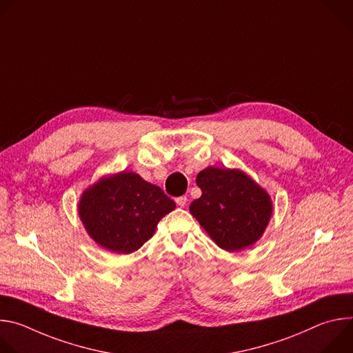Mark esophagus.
Segmentation results:
<instances>
[{"label":"esophagus","mask_w":353,"mask_h":353,"mask_svg":"<svg viewBox=\"0 0 353 353\" xmlns=\"http://www.w3.org/2000/svg\"><path fill=\"white\" fill-rule=\"evenodd\" d=\"M176 204L180 207V208H184L187 205V196L185 195H181L179 198H176Z\"/></svg>","instance_id":"obj_1"}]
</instances>
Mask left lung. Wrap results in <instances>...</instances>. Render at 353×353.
<instances>
[{
  "instance_id": "obj_1",
  "label": "left lung",
  "mask_w": 353,
  "mask_h": 353,
  "mask_svg": "<svg viewBox=\"0 0 353 353\" xmlns=\"http://www.w3.org/2000/svg\"><path fill=\"white\" fill-rule=\"evenodd\" d=\"M195 181L203 194L192 201L190 212L221 248L239 251L263 236L272 203L253 179L237 169L210 166Z\"/></svg>"
}]
</instances>
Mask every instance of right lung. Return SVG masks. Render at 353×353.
<instances>
[{"mask_svg":"<svg viewBox=\"0 0 353 353\" xmlns=\"http://www.w3.org/2000/svg\"><path fill=\"white\" fill-rule=\"evenodd\" d=\"M176 208L161 187L121 172L86 188L78 214L88 234L103 248L130 254L154 236L159 221Z\"/></svg>","mask_w":353,"mask_h":353,"instance_id":"add662e5","label":"right lung"}]
</instances>
